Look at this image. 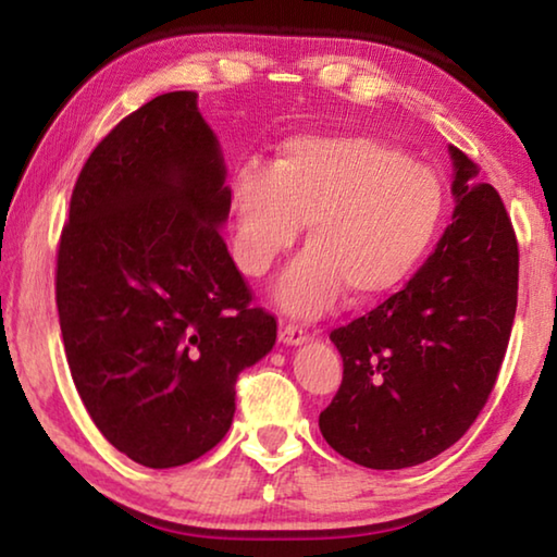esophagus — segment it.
Masks as SVG:
<instances>
[{"label":"esophagus","mask_w":557,"mask_h":557,"mask_svg":"<svg viewBox=\"0 0 557 557\" xmlns=\"http://www.w3.org/2000/svg\"><path fill=\"white\" fill-rule=\"evenodd\" d=\"M309 336H312V334H309L307 329H301L299 324H282L280 326V342L287 344V346L305 344Z\"/></svg>","instance_id":"1"}]
</instances>
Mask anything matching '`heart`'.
Instances as JSON below:
<instances>
[{
	"label": "heart",
	"mask_w": 557,
	"mask_h": 557,
	"mask_svg": "<svg viewBox=\"0 0 557 557\" xmlns=\"http://www.w3.org/2000/svg\"><path fill=\"white\" fill-rule=\"evenodd\" d=\"M233 252L243 272L265 275L307 223L309 248L277 282L280 305L317 317L346 289L381 297L425 256L445 211L430 166L369 135H299L272 166L240 164L231 176Z\"/></svg>",
	"instance_id": "b5f03b06"
}]
</instances>
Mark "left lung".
I'll return each instance as SVG.
<instances>
[{"mask_svg":"<svg viewBox=\"0 0 557 557\" xmlns=\"http://www.w3.org/2000/svg\"><path fill=\"white\" fill-rule=\"evenodd\" d=\"M455 213L400 292L334 329L344 379L319 414L338 455L369 469L422 465L479 418L502 371L518 301L511 215L457 147Z\"/></svg>","mask_w":557,"mask_h":557,"instance_id":"left-lung-1","label":"left lung"}]
</instances>
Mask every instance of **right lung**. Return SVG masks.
Instances as JSON below:
<instances>
[{
    "instance_id": "obj_1",
    "label": "right lung",
    "mask_w": 557,
    "mask_h": 557,
    "mask_svg": "<svg viewBox=\"0 0 557 557\" xmlns=\"http://www.w3.org/2000/svg\"><path fill=\"white\" fill-rule=\"evenodd\" d=\"M231 188L194 90L120 120L73 186L55 256L65 358L112 447L152 469L213 449L277 338L219 228Z\"/></svg>"
}]
</instances>
